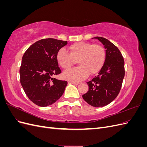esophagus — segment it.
I'll use <instances>...</instances> for the list:
<instances>
[{"mask_svg": "<svg viewBox=\"0 0 147 147\" xmlns=\"http://www.w3.org/2000/svg\"><path fill=\"white\" fill-rule=\"evenodd\" d=\"M69 83H71V84H78L80 83H77V82H71V81H69L68 82Z\"/></svg>", "mask_w": 147, "mask_h": 147, "instance_id": "1", "label": "esophagus"}]
</instances>
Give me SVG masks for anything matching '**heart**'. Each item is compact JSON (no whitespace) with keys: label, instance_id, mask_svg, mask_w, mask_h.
Segmentation results:
<instances>
[{"label":"heart","instance_id":"1","mask_svg":"<svg viewBox=\"0 0 147 147\" xmlns=\"http://www.w3.org/2000/svg\"><path fill=\"white\" fill-rule=\"evenodd\" d=\"M69 53L61 48L56 54V60L62 68L66 70L71 67L75 61L80 66L67 70L63 77L71 82L82 80L89 74L94 75L102 69L106 58L105 48L99 44L80 42L68 47Z\"/></svg>","mask_w":147,"mask_h":147}]
</instances>
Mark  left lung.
I'll return each instance as SVG.
<instances>
[{
    "label": "left lung",
    "mask_w": 147,
    "mask_h": 147,
    "mask_svg": "<svg viewBox=\"0 0 147 147\" xmlns=\"http://www.w3.org/2000/svg\"><path fill=\"white\" fill-rule=\"evenodd\" d=\"M92 38L103 44L106 58L99 75L87 82L89 90L82 97L91 106L100 107L112 102L121 90L125 74L124 61L119 49L109 40L101 37Z\"/></svg>",
    "instance_id": "8db88e82"
}]
</instances>
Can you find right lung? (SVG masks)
Masks as SVG:
<instances>
[{
  "label": "right lung",
  "mask_w": 147,
  "mask_h": 147,
  "mask_svg": "<svg viewBox=\"0 0 147 147\" xmlns=\"http://www.w3.org/2000/svg\"><path fill=\"white\" fill-rule=\"evenodd\" d=\"M67 41L48 38L30 45L22 58L20 83L28 98L40 107L55 103L63 94L67 82L53 78L61 73L56 54Z\"/></svg>",
  "instance_id": "add662e5"
}]
</instances>
